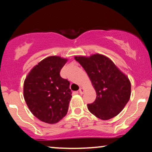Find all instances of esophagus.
<instances>
[{
	"instance_id": "obj_1",
	"label": "esophagus",
	"mask_w": 152,
	"mask_h": 152,
	"mask_svg": "<svg viewBox=\"0 0 152 152\" xmlns=\"http://www.w3.org/2000/svg\"><path fill=\"white\" fill-rule=\"evenodd\" d=\"M79 91H80V94H83L85 92V89L83 88V87H80V90H79Z\"/></svg>"
}]
</instances>
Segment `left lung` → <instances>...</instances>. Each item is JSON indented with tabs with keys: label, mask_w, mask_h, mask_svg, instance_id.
<instances>
[{
	"label": "left lung",
	"mask_w": 152,
	"mask_h": 152,
	"mask_svg": "<svg viewBox=\"0 0 152 152\" xmlns=\"http://www.w3.org/2000/svg\"><path fill=\"white\" fill-rule=\"evenodd\" d=\"M74 58L87 72L96 92L94 102L87 104L89 111L103 120L118 115L130 99L132 86L128 77L102 54Z\"/></svg>",
	"instance_id": "left-lung-1"
}]
</instances>
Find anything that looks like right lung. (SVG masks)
Wrapping results in <instances>:
<instances>
[{"mask_svg":"<svg viewBox=\"0 0 152 152\" xmlns=\"http://www.w3.org/2000/svg\"><path fill=\"white\" fill-rule=\"evenodd\" d=\"M68 59L50 56L33 67L23 84V97L35 117L48 124L59 122L67 114L71 99L70 82L60 76Z\"/></svg>","mask_w":152,"mask_h":152,"instance_id":"obj_1","label":"right lung"}]
</instances>
